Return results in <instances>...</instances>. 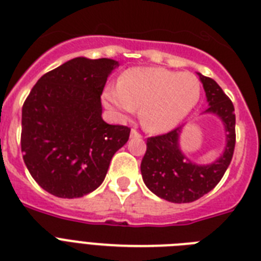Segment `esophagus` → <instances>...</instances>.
Wrapping results in <instances>:
<instances>
[{"label": "esophagus", "mask_w": 261, "mask_h": 261, "mask_svg": "<svg viewBox=\"0 0 261 261\" xmlns=\"http://www.w3.org/2000/svg\"><path fill=\"white\" fill-rule=\"evenodd\" d=\"M131 138H141V134H139L137 130L133 128V130H131Z\"/></svg>", "instance_id": "1"}]
</instances>
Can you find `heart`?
Instances as JSON below:
<instances>
[{
    "mask_svg": "<svg viewBox=\"0 0 261 261\" xmlns=\"http://www.w3.org/2000/svg\"><path fill=\"white\" fill-rule=\"evenodd\" d=\"M201 82L190 72L139 67L127 69L118 86L106 87V106L124 116L139 107V119L147 131L166 133L178 126L201 97Z\"/></svg>",
    "mask_w": 261,
    "mask_h": 261,
    "instance_id": "obj_1",
    "label": "heart"
}]
</instances>
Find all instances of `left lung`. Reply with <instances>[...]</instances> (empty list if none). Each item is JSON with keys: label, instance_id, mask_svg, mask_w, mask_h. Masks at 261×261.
I'll use <instances>...</instances> for the list:
<instances>
[{"label": "left lung", "instance_id": "1", "mask_svg": "<svg viewBox=\"0 0 261 261\" xmlns=\"http://www.w3.org/2000/svg\"><path fill=\"white\" fill-rule=\"evenodd\" d=\"M200 76L206 95L205 114H213L225 130V147L212 164L200 165L188 158L179 146L184 126L147 139V150L141 164L142 178L155 196L174 204L193 202L211 192L229 166L236 143V116L232 101L213 79Z\"/></svg>", "mask_w": 261, "mask_h": 261}]
</instances>
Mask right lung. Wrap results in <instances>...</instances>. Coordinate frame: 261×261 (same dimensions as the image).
Listing matches in <instances>:
<instances>
[{
  "instance_id": "1",
  "label": "right lung",
  "mask_w": 261,
  "mask_h": 261,
  "mask_svg": "<svg viewBox=\"0 0 261 261\" xmlns=\"http://www.w3.org/2000/svg\"><path fill=\"white\" fill-rule=\"evenodd\" d=\"M119 63L75 57L52 69L22 106L21 151L35 181L60 198H77L105 181L130 128L106 123L100 95Z\"/></svg>"
}]
</instances>
